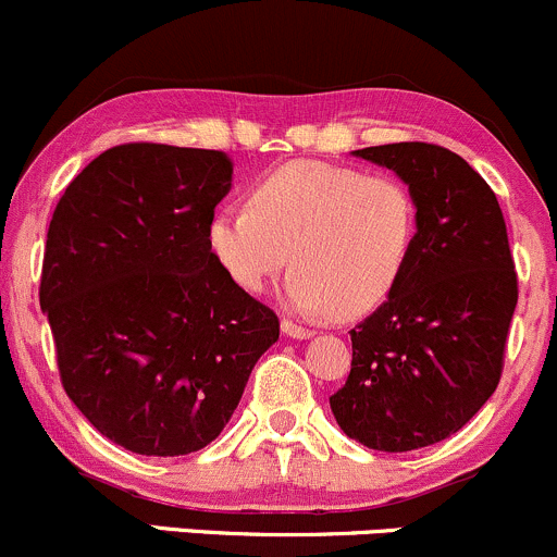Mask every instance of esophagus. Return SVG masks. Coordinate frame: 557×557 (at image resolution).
Returning <instances> with one entry per match:
<instances>
[{
    "label": "esophagus",
    "mask_w": 557,
    "mask_h": 557,
    "mask_svg": "<svg viewBox=\"0 0 557 557\" xmlns=\"http://www.w3.org/2000/svg\"><path fill=\"white\" fill-rule=\"evenodd\" d=\"M280 327H283L285 336L298 338V342H304V338H312L314 336V331H309V327L294 323V320H283V323H280Z\"/></svg>",
    "instance_id": "obj_1"
}]
</instances>
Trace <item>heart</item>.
<instances>
[{"label": "heart", "mask_w": 557, "mask_h": 557, "mask_svg": "<svg viewBox=\"0 0 557 557\" xmlns=\"http://www.w3.org/2000/svg\"><path fill=\"white\" fill-rule=\"evenodd\" d=\"M417 221V200L403 181L296 160L256 181L250 208L215 210L208 245L243 290L259 294L294 261L285 283L290 307L357 318L400 283Z\"/></svg>", "instance_id": "1"}]
</instances>
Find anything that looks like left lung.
Segmentation results:
<instances>
[{
  "label": "left lung",
  "instance_id": "8db88e82",
  "mask_svg": "<svg viewBox=\"0 0 557 557\" xmlns=\"http://www.w3.org/2000/svg\"><path fill=\"white\" fill-rule=\"evenodd\" d=\"M408 184L419 221L400 283L352 336V371L331 397L344 435L400 454L459 432L494 395L518 274L491 186L435 144L352 151Z\"/></svg>",
  "mask_w": 557,
  "mask_h": 557
}]
</instances>
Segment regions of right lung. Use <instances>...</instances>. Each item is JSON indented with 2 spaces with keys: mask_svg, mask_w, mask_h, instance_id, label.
<instances>
[{
  "mask_svg": "<svg viewBox=\"0 0 557 557\" xmlns=\"http://www.w3.org/2000/svg\"><path fill=\"white\" fill-rule=\"evenodd\" d=\"M232 189L224 151L122 144L63 191L45 243L39 307L66 395L140 456L213 443L277 314L234 285L208 245Z\"/></svg>",
  "mask_w": 557,
  "mask_h": 557,
  "instance_id": "1",
  "label": "right lung"
}]
</instances>
